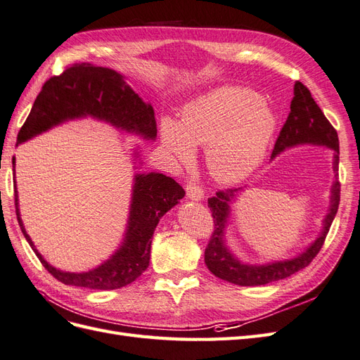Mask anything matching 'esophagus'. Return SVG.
<instances>
[{
	"instance_id": "esophagus-1",
	"label": "esophagus",
	"mask_w": 360,
	"mask_h": 360,
	"mask_svg": "<svg viewBox=\"0 0 360 360\" xmlns=\"http://www.w3.org/2000/svg\"><path fill=\"white\" fill-rule=\"evenodd\" d=\"M186 191H187V198L191 199V200H202L203 199V190L202 187L199 186L198 182L194 181H188L187 186H186Z\"/></svg>"
}]
</instances>
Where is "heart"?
I'll return each instance as SVG.
<instances>
[{
  "label": "heart",
  "mask_w": 360,
  "mask_h": 360,
  "mask_svg": "<svg viewBox=\"0 0 360 360\" xmlns=\"http://www.w3.org/2000/svg\"><path fill=\"white\" fill-rule=\"evenodd\" d=\"M274 128L273 110L255 91L221 87L184 107L179 123L164 117L161 141L181 162L193 160V146H208L211 176L221 184H235L261 162Z\"/></svg>",
  "instance_id": "heart-1"
}]
</instances>
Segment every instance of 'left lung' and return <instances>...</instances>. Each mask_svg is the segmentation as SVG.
<instances>
[{"instance_id": "1", "label": "left lung", "mask_w": 360, "mask_h": 360, "mask_svg": "<svg viewBox=\"0 0 360 360\" xmlns=\"http://www.w3.org/2000/svg\"><path fill=\"white\" fill-rule=\"evenodd\" d=\"M318 145L326 146L335 150L333 155V170H335V184L332 187L330 196V208L324 219L321 235L318 237L309 248L303 253L295 256L292 259H286L281 262H271L265 265H248L241 264L224 245V226L229 217L231 207L229 203L237 196L241 188L217 191L215 196L208 199V208L212 212L214 228L212 235L205 249V264L210 271L220 277L223 281H228L235 285L241 286H258L286 279L291 274L303 270L309 265L312 259L321 250L326 237L330 229L332 221L338 212L341 199V184L338 181V164H340V140L338 132L332 127V123L327 120L321 108L316 105L309 89L300 81L294 84V98L291 101V111L288 119L283 123V127L277 136L274 143V149L271 158L285 149L297 146V145Z\"/></svg>"}]
</instances>
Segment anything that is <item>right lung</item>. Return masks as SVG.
<instances>
[{"instance_id": "1", "label": "right lung", "mask_w": 360, "mask_h": 360, "mask_svg": "<svg viewBox=\"0 0 360 360\" xmlns=\"http://www.w3.org/2000/svg\"><path fill=\"white\" fill-rule=\"evenodd\" d=\"M91 116L112 127L153 140L157 122L150 104L143 102L120 74L108 68L75 63L63 74L51 77L37 95L33 108L18 134V143L27 141L61 122ZM15 167V157H13ZM186 196L179 184L162 173L136 174L125 240L108 261L86 273H66L49 265L25 232L18 208L15 182V205L18 223L39 261L65 285L91 290H117L134 282L148 269L152 235L160 219Z\"/></svg>"}]
</instances>
